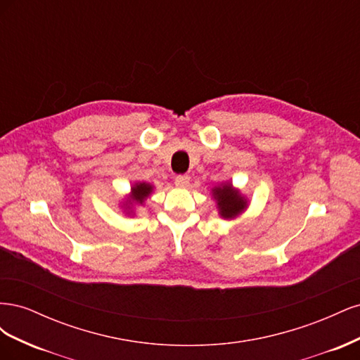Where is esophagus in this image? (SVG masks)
I'll list each match as a JSON object with an SVG mask.
<instances>
[{
    "label": "esophagus",
    "instance_id": "esophagus-1",
    "mask_svg": "<svg viewBox=\"0 0 360 360\" xmlns=\"http://www.w3.org/2000/svg\"><path fill=\"white\" fill-rule=\"evenodd\" d=\"M189 180H191V177L186 176V174H180V176H177L176 180H174V183H176V186H179V188H186L189 184Z\"/></svg>",
    "mask_w": 360,
    "mask_h": 360
}]
</instances>
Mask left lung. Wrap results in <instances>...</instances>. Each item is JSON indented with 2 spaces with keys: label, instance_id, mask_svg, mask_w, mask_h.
I'll use <instances>...</instances> for the list:
<instances>
[{
  "label": "left lung",
  "instance_id": "left-lung-1",
  "mask_svg": "<svg viewBox=\"0 0 360 360\" xmlns=\"http://www.w3.org/2000/svg\"><path fill=\"white\" fill-rule=\"evenodd\" d=\"M214 197L217 198V205H219V212L224 217H234L245 209V201L240 198L230 184L222 188L213 189Z\"/></svg>",
  "mask_w": 360,
  "mask_h": 360
}]
</instances>
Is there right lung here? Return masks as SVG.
<instances>
[{"label": "right lung", "mask_w": 360, "mask_h": 360, "mask_svg": "<svg viewBox=\"0 0 360 360\" xmlns=\"http://www.w3.org/2000/svg\"><path fill=\"white\" fill-rule=\"evenodd\" d=\"M151 191L150 184L146 183H138L136 186L132 188V200L138 201V202H143L146 197H148V193Z\"/></svg>", "instance_id": "add662e5"}]
</instances>
